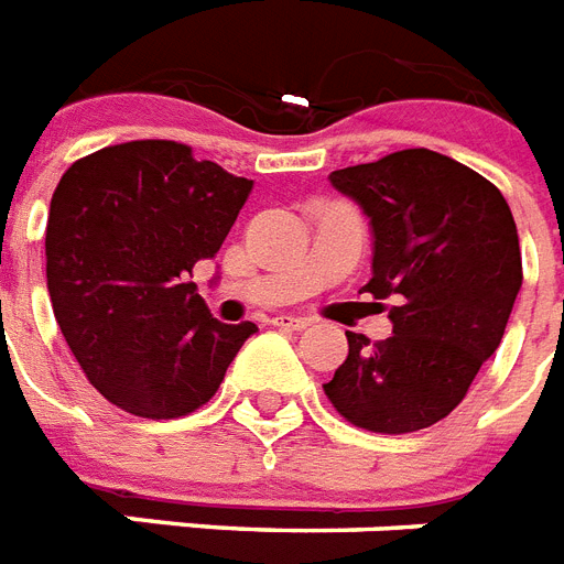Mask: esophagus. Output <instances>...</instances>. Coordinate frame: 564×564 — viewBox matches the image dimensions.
I'll return each instance as SVG.
<instances>
[{"mask_svg": "<svg viewBox=\"0 0 564 564\" xmlns=\"http://www.w3.org/2000/svg\"><path fill=\"white\" fill-rule=\"evenodd\" d=\"M308 323H311L308 317H291V314H279V317H273V326L288 328V332H303Z\"/></svg>", "mask_w": 564, "mask_h": 564, "instance_id": "1", "label": "esophagus"}]
</instances>
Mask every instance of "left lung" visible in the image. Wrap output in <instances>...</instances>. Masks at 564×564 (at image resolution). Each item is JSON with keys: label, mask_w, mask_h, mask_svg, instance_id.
I'll return each instance as SVG.
<instances>
[{"label": "left lung", "mask_w": 564, "mask_h": 564, "mask_svg": "<svg viewBox=\"0 0 564 564\" xmlns=\"http://www.w3.org/2000/svg\"><path fill=\"white\" fill-rule=\"evenodd\" d=\"M372 227V279L390 300L393 335L372 344L346 332L349 355L323 384L352 425L410 434L466 399L501 346L521 288V247L503 195L452 156L427 148L328 174Z\"/></svg>", "instance_id": "1"}]
</instances>
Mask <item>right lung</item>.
Segmentation results:
<instances>
[{"label": "right lung", "instance_id": "obj_1", "mask_svg": "<svg viewBox=\"0 0 564 564\" xmlns=\"http://www.w3.org/2000/svg\"><path fill=\"white\" fill-rule=\"evenodd\" d=\"M250 188L165 139L101 148L63 174L46 224L48 296L107 402L145 419L186 416L259 332L212 317L188 279L215 259Z\"/></svg>", "mask_w": 564, "mask_h": 564}]
</instances>
